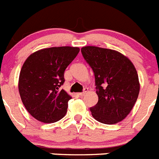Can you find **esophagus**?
Here are the masks:
<instances>
[{
    "mask_svg": "<svg viewBox=\"0 0 159 159\" xmlns=\"http://www.w3.org/2000/svg\"><path fill=\"white\" fill-rule=\"evenodd\" d=\"M87 91H88V89H87V88H85V89H84V91H83V92H81V93H80V94H79V95L81 96V97H84V96L86 94H87Z\"/></svg>",
    "mask_w": 159,
    "mask_h": 159,
    "instance_id": "esophagus-1",
    "label": "esophagus"
}]
</instances>
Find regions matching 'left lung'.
<instances>
[{
    "label": "left lung",
    "mask_w": 159,
    "mask_h": 159,
    "mask_svg": "<svg viewBox=\"0 0 159 159\" xmlns=\"http://www.w3.org/2000/svg\"><path fill=\"white\" fill-rule=\"evenodd\" d=\"M94 71L98 103L93 117L106 125L121 121L129 114L139 93V77L130 60L118 51L87 46L81 49Z\"/></svg>",
    "instance_id": "left-lung-1"
}]
</instances>
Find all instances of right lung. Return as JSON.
Here are the masks:
<instances>
[{
    "label": "right lung",
    "mask_w": 159,
    "mask_h": 159,
    "mask_svg": "<svg viewBox=\"0 0 159 159\" xmlns=\"http://www.w3.org/2000/svg\"><path fill=\"white\" fill-rule=\"evenodd\" d=\"M80 48L59 46L39 49L26 59L20 70L18 88L26 110L36 120L53 123L67 113L72 97L61 86L64 73Z\"/></svg>",
    "instance_id": "1"
}]
</instances>
